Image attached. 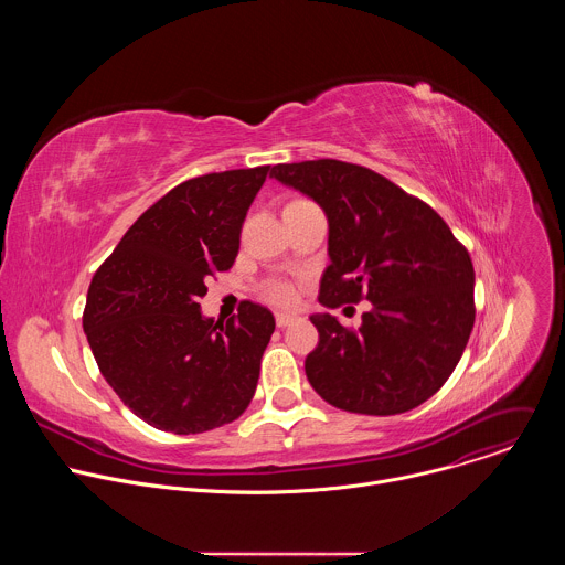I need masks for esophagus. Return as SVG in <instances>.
I'll return each mask as SVG.
<instances>
[{"instance_id":"obj_1","label":"esophagus","mask_w":565,"mask_h":565,"mask_svg":"<svg viewBox=\"0 0 565 565\" xmlns=\"http://www.w3.org/2000/svg\"><path fill=\"white\" fill-rule=\"evenodd\" d=\"M275 319H277V327H279V329H286V327H290L292 321H295V315H290V312H277Z\"/></svg>"}]
</instances>
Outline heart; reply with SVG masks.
<instances>
[{
  "label": "heart",
  "instance_id": "heart-1",
  "mask_svg": "<svg viewBox=\"0 0 565 565\" xmlns=\"http://www.w3.org/2000/svg\"><path fill=\"white\" fill-rule=\"evenodd\" d=\"M266 297L279 306H288L295 301V288L288 281H273L266 288Z\"/></svg>",
  "mask_w": 565,
  "mask_h": 565
}]
</instances>
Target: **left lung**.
Wrapping results in <instances>:
<instances>
[{"mask_svg": "<svg viewBox=\"0 0 565 565\" xmlns=\"http://www.w3.org/2000/svg\"><path fill=\"white\" fill-rule=\"evenodd\" d=\"M270 177L329 218L319 303L371 301L358 329L310 315L319 344L303 362L308 382L351 414L416 409L454 373L473 329L467 248L436 210L369 168L319 158L275 166Z\"/></svg>", "mask_w": 565, "mask_h": 565, "instance_id": "1", "label": "left lung"}]
</instances>
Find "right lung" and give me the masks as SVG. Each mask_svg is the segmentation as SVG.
<instances>
[{
	"label": "right lung",
	"instance_id": "add662e5",
	"mask_svg": "<svg viewBox=\"0 0 565 565\" xmlns=\"http://www.w3.org/2000/svg\"><path fill=\"white\" fill-rule=\"evenodd\" d=\"M270 166L190 179L145 210L98 268L83 327L103 377L147 425L201 434L244 414L275 331L268 308L201 315L205 281L230 270Z\"/></svg>",
	"mask_w": 565,
	"mask_h": 565
}]
</instances>
